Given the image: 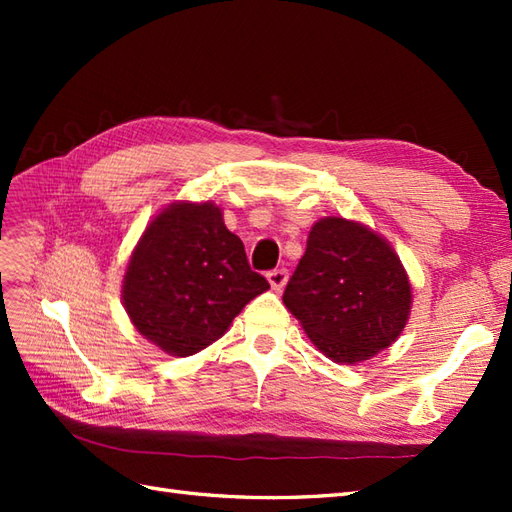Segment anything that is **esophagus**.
<instances>
[{
    "instance_id": "obj_1",
    "label": "esophagus",
    "mask_w": 512,
    "mask_h": 512,
    "mask_svg": "<svg viewBox=\"0 0 512 512\" xmlns=\"http://www.w3.org/2000/svg\"><path fill=\"white\" fill-rule=\"evenodd\" d=\"M266 277L270 281V286H273L275 290H281V288L286 286V281H288V270L286 268H275V270H270Z\"/></svg>"
}]
</instances>
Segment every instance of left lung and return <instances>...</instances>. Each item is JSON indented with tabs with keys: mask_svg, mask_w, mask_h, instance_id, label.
Instances as JSON below:
<instances>
[{
	"mask_svg": "<svg viewBox=\"0 0 512 512\" xmlns=\"http://www.w3.org/2000/svg\"><path fill=\"white\" fill-rule=\"evenodd\" d=\"M284 303L325 356L358 363L398 339L411 286L385 239L363 224L323 217L312 226Z\"/></svg>",
	"mask_w": 512,
	"mask_h": 512,
	"instance_id": "left-lung-1",
	"label": "left lung"
}]
</instances>
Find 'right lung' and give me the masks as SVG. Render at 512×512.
<instances>
[{
    "label": "right lung",
    "mask_w": 512,
    "mask_h": 512,
    "mask_svg": "<svg viewBox=\"0 0 512 512\" xmlns=\"http://www.w3.org/2000/svg\"><path fill=\"white\" fill-rule=\"evenodd\" d=\"M268 288L215 204L180 202L147 226L129 259L123 301L145 339L169 354L191 356L220 339Z\"/></svg>",
    "instance_id": "add662e5"
}]
</instances>
